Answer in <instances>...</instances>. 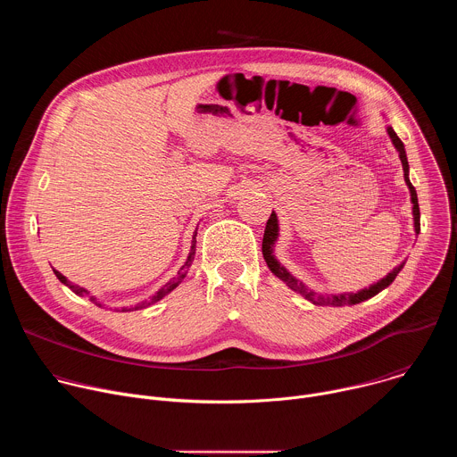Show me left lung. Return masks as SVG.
I'll return each instance as SVG.
<instances>
[{"label": "left lung", "mask_w": 457, "mask_h": 457, "mask_svg": "<svg viewBox=\"0 0 457 457\" xmlns=\"http://www.w3.org/2000/svg\"><path fill=\"white\" fill-rule=\"evenodd\" d=\"M386 132H388V136H390V139H393V145L396 146V150H398V154H400V159H402V164H403V173H405V182H407V186H409V189H411V199H412V204H414V208H412V213H414V228H416V233H420V204H418V195H416V187L411 184V180H409V162H407V154H405V146H403V143H402V139L396 136V132L393 128H386ZM277 237H278V224H277V215H275V212L271 213V217L268 219V224H266V231H264V240H262V254H264V258H266V262H268V268L271 270V273L273 275H277L280 280H284L293 291H296L298 295H302L303 298H307L309 302H312L314 305H325V303H331V305H337V307H342V305H354V303H360V302H363V300H369V298H372L374 295H378L381 289H385V287H388L390 284L395 282V278L398 277V273L402 271V268H403V264H400V266H396L393 271H390L385 278H381L379 282H376L374 286H370L369 289H361V291H358V293H344V295H333V296H328V298H323L321 295H316L314 291H311L303 282H300V280H296L291 273H287L278 262H277V258H275V254H273V244H275V240H277Z\"/></svg>", "instance_id": "obj_1"}]
</instances>
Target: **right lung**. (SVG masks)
Masks as SVG:
<instances>
[{
	"label": "right lung",
	"instance_id": "add662e5",
	"mask_svg": "<svg viewBox=\"0 0 457 457\" xmlns=\"http://www.w3.org/2000/svg\"><path fill=\"white\" fill-rule=\"evenodd\" d=\"M197 231H195V235H193V240H191V251H189V256H187V260H186V264L180 268V271H179V275L171 280V282H168L164 287H161L150 300H146V302H143V303H139V305H136V307H132V309H145V307H150V305H154L155 302H159L162 296H166L170 291H173L177 286H179V282L184 278V275H186V271L189 270V266H191V262H193V258H195V249H197ZM54 273H55V277L59 278V282H62L64 286H69L76 295H79V296H88V291L87 289H83V287H79V286H74V284H71L67 278H64L59 271H55L54 270ZM88 300L90 302H94L96 305H101V303H97L96 302V298L94 296H88ZM122 311H126V309H122ZM129 311V309H128Z\"/></svg>",
	"mask_w": 457,
	"mask_h": 457
}]
</instances>
